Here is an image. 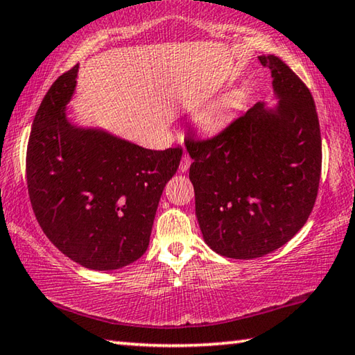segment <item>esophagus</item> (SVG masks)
<instances>
[{
	"mask_svg": "<svg viewBox=\"0 0 355 355\" xmlns=\"http://www.w3.org/2000/svg\"><path fill=\"white\" fill-rule=\"evenodd\" d=\"M189 166H191V158H189V155H183V158H182V161H180V172H186L189 169Z\"/></svg>",
	"mask_w": 355,
	"mask_h": 355,
	"instance_id": "esophagus-1",
	"label": "esophagus"
}]
</instances>
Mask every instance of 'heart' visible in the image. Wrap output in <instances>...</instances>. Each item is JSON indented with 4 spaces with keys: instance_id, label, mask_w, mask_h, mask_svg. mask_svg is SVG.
<instances>
[{
    "instance_id": "obj_1",
    "label": "heart",
    "mask_w": 355,
    "mask_h": 355,
    "mask_svg": "<svg viewBox=\"0 0 355 355\" xmlns=\"http://www.w3.org/2000/svg\"><path fill=\"white\" fill-rule=\"evenodd\" d=\"M236 107H238V97L235 94H228L225 97H222L218 103H214L211 107H208V110L202 114L200 122L203 125V128L207 130L216 128L220 120L224 119L227 114L235 111Z\"/></svg>"
}]
</instances>
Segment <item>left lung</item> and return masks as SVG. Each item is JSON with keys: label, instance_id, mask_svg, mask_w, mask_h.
<instances>
[{"label": "left lung", "instance_id": "obj_1", "mask_svg": "<svg viewBox=\"0 0 355 355\" xmlns=\"http://www.w3.org/2000/svg\"><path fill=\"white\" fill-rule=\"evenodd\" d=\"M275 105L255 106L213 139H184L202 236L216 254L250 260L282 248L313 209L321 131L309 87L274 55Z\"/></svg>", "mask_w": 355, "mask_h": 355}]
</instances>
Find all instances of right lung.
<instances>
[{"label": "right lung", "instance_id": "obj_1", "mask_svg": "<svg viewBox=\"0 0 355 355\" xmlns=\"http://www.w3.org/2000/svg\"><path fill=\"white\" fill-rule=\"evenodd\" d=\"M78 65L53 83L26 152L28 192L48 239L81 266L114 271L148 248L156 208L182 148L148 150L67 117Z\"/></svg>", "mask_w": 355, "mask_h": 355}]
</instances>
